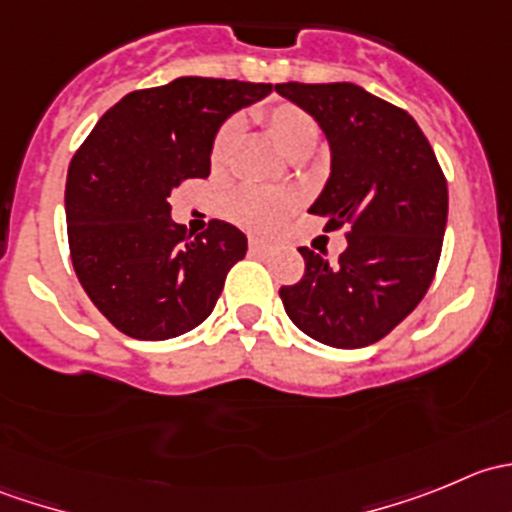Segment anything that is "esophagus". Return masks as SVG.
Listing matches in <instances>:
<instances>
[{"instance_id": "obj_1", "label": "esophagus", "mask_w": 512, "mask_h": 512, "mask_svg": "<svg viewBox=\"0 0 512 512\" xmlns=\"http://www.w3.org/2000/svg\"><path fill=\"white\" fill-rule=\"evenodd\" d=\"M275 250L272 240H265V237H250V252L252 255H270Z\"/></svg>"}]
</instances>
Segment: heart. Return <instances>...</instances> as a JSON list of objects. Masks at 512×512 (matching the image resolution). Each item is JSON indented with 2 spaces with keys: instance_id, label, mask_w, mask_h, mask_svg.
I'll list each match as a JSON object with an SVG mask.
<instances>
[{
  "instance_id": "obj_1",
  "label": "heart",
  "mask_w": 512,
  "mask_h": 512,
  "mask_svg": "<svg viewBox=\"0 0 512 512\" xmlns=\"http://www.w3.org/2000/svg\"><path fill=\"white\" fill-rule=\"evenodd\" d=\"M257 121L267 128L272 141L277 143L287 158H307L319 143V123L302 108L292 103H280V106L260 108L255 113ZM242 123L237 118H230L215 133L213 146H210V165L215 170H223L230 163L232 151L240 141ZM297 200L282 190H265V188H242L227 200V215L237 225L247 230H275L282 220L294 210Z\"/></svg>"
}]
</instances>
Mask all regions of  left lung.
<instances>
[{"mask_svg": "<svg viewBox=\"0 0 512 512\" xmlns=\"http://www.w3.org/2000/svg\"><path fill=\"white\" fill-rule=\"evenodd\" d=\"M324 131L332 173L309 213L347 227L337 265L302 247L304 277L280 289L307 337L337 349L379 342L404 322L436 275L448 188L431 143L404 108L356 84H277Z\"/></svg>", "mask_w": 512, "mask_h": 512, "instance_id": "obj_1", "label": "left lung"}]
</instances>
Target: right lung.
<instances>
[{"mask_svg": "<svg viewBox=\"0 0 512 512\" xmlns=\"http://www.w3.org/2000/svg\"><path fill=\"white\" fill-rule=\"evenodd\" d=\"M272 84L180 76L108 108L66 175L69 250L98 312L133 339L163 342L210 317L225 277L247 252L235 225L190 237L170 218V193L208 178L225 118Z\"/></svg>", "mask_w": 512, "mask_h": 512, "instance_id": "1", "label": "right lung"}]
</instances>
